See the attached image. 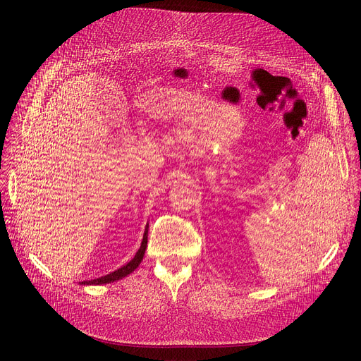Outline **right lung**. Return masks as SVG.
Here are the masks:
<instances>
[{"label": "right lung", "mask_w": 361, "mask_h": 361, "mask_svg": "<svg viewBox=\"0 0 361 361\" xmlns=\"http://www.w3.org/2000/svg\"><path fill=\"white\" fill-rule=\"evenodd\" d=\"M147 230H149V224H146V228H145V234H143V240H142V244H140V249L137 250V253L135 255V257H133L128 263H126L124 267L118 268L117 271H114L105 276H101V278H97V279H92V281H82L79 282L80 286H102V283H109V282H116V281H120L123 278H126L127 275H130L131 272H135L139 264L142 263L143 260V256H145V252H146V245H147Z\"/></svg>", "instance_id": "1"}]
</instances>
